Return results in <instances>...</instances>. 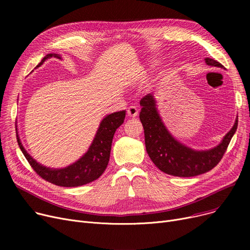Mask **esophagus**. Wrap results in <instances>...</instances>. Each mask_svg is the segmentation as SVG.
I'll return each instance as SVG.
<instances>
[{"mask_svg":"<svg viewBox=\"0 0 250 250\" xmlns=\"http://www.w3.org/2000/svg\"><path fill=\"white\" fill-rule=\"evenodd\" d=\"M126 113H127V115L129 117H136L138 115V113H139V110H138V108L136 106H129L127 108Z\"/></svg>","mask_w":250,"mask_h":250,"instance_id":"esophagus-1","label":"esophagus"}]
</instances>
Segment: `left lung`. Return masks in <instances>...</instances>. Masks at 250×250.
<instances>
[{
	"label": "left lung",
	"mask_w": 250,
	"mask_h": 250,
	"mask_svg": "<svg viewBox=\"0 0 250 250\" xmlns=\"http://www.w3.org/2000/svg\"><path fill=\"white\" fill-rule=\"evenodd\" d=\"M206 62L212 67H223L222 63L213 59L207 58ZM140 105V120L145 133L147 153L157 168L173 176L191 177L212 170L224 156L238 125V120H236L234 126L216 148L208 151H193L181 145L168 133L157 112L152 94L144 96Z\"/></svg>",
	"instance_id": "left-lung-1"
}]
</instances>
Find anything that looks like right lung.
Returning <instances> with one entry per match:
<instances>
[{"mask_svg":"<svg viewBox=\"0 0 250 250\" xmlns=\"http://www.w3.org/2000/svg\"><path fill=\"white\" fill-rule=\"evenodd\" d=\"M51 57L61 59L56 54L46 55L37 67L42 64V62ZM125 111H118L107 115L101 122L100 126L97 130V134L93 140V143L90 146L88 152L74 164L62 168V169H50L41 164H38L31 156L25 151L19 137L17 136L18 145L25 156L26 160L28 161L30 166L33 168L37 175L44 180L63 188H75L87 185L99 178L107 167L111 143L114 133L117 127H120L125 121Z\"/></svg>","mask_w":250,"mask_h":250,"instance_id":"obj_1","label":"right lung"}]
</instances>
